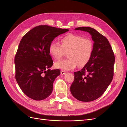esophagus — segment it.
<instances>
[{"label":"esophagus","mask_w":127,"mask_h":127,"mask_svg":"<svg viewBox=\"0 0 127 127\" xmlns=\"http://www.w3.org/2000/svg\"><path fill=\"white\" fill-rule=\"evenodd\" d=\"M66 73V72L65 71H63V70H61V75H65Z\"/></svg>","instance_id":"obj_1"}]
</instances>
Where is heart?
Segmentation results:
<instances>
[{"mask_svg":"<svg viewBox=\"0 0 127 127\" xmlns=\"http://www.w3.org/2000/svg\"><path fill=\"white\" fill-rule=\"evenodd\" d=\"M93 43L89 38L77 35L69 34L61 40V45L52 42L48 48L49 54L55 60H59L67 52L68 58L56 62L57 68L70 70L78 65L81 67L90 61L92 56Z\"/></svg>","mask_w":127,"mask_h":127,"instance_id":"b5f03b06","label":"heart"}]
</instances>
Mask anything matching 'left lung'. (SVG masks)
Masks as SVG:
<instances>
[{"label":"left lung","instance_id":"8db88e82","mask_svg":"<svg viewBox=\"0 0 127 127\" xmlns=\"http://www.w3.org/2000/svg\"><path fill=\"white\" fill-rule=\"evenodd\" d=\"M75 30L87 32L94 41L91 58L80 71L74 72L71 85L72 95L80 101L88 102L98 99L106 90L114 76L115 56L106 37L94 28L83 27Z\"/></svg>","mask_w":127,"mask_h":127}]
</instances>
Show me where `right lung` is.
I'll return each mask as SVG.
<instances>
[{"mask_svg":"<svg viewBox=\"0 0 127 127\" xmlns=\"http://www.w3.org/2000/svg\"><path fill=\"white\" fill-rule=\"evenodd\" d=\"M69 29L46 25L35 27L21 39L15 57V78L23 92L35 100L50 95L59 69L51 70L53 61L48 48L53 39Z\"/></svg>","mask_w":127,"mask_h":127,"instance_id":"obj_1","label":"right lung"}]
</instances>
